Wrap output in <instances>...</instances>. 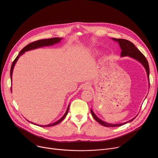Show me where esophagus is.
I'll use <instances>...</instances> for the list:
<instances>
[{"label":"esophagus","mask_w":158,"mask_h":158,"mask_svg":"<svg viewBox=\"0 0 158 158\" xmlns=\"http://www.w3.org/2000/svg\"><path fill=\"white\" fill-rule=\"evenodd\" d=\"M89 85H87V84H86V85H85L84 86H83V89H89Z\"/></svg>","instance_id":"1"}]
</instances>
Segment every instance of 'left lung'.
<instances>
[{
  "instance_id": "obj_1",
  "label": "left lung",
  "mask_w": 158,
  "mask_h": 158,
  "mask_svg": "<svg viewBox=\"0 0 158 158\" xmlns=\"http://www.w3.org/2000/svg\"><path fill=\"white\" fill-rule=\"evenodd\" d=\"M113 40L114 41H117V42L118 43L119 46L120 47V48L122 50V52L120 54L121 57H125V56H128L131 58H133V59L136 60V61H139L141 64H142L143 67L145 68L147 74V77L149 81V66L148 61L146 59V57L144 56V55L139 50L135 47V45L131 42L130 41L125 40V39H116V38H112ZM149 86H150V83H149ZM91 113H92V117L94 118L100 124H101L102 126H105V127H118L124 125L127 123H129L133 120L136 117L133 118L132 119L123 122L121 123H107L106 122L102 120H101L99 118H98L96 114L94 113L93 110L91 109Z\"/></svg>"
}]
</instances>
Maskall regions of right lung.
Listing matches in <instances>:
<instances>
[{"label": "right lung", "instance_id": "1", "mask_svg": "<svg viewBox=\"0 0 158 158\" xmlns=\"http://www.w3.org/2000/svg\"><path fill=\"white\" fill-rule=\"evenodd\" d=\"M63 38H50V39H44V40H38V41H34V42H32L29 44H28L27 45H26V47H25L24 48H22V51L20 52V53L19 54V55L17 56V57H16V59L14 60V61L12 63V65H11V70H10V76H11V80L12 81V73H13V69H14V66L16 63V61H18L19 58L20 57V56H22L25 52L26 51H31V50H33V49H36V48H40V47H45V46H51V45H53L54 44H58L60 42V41L62 40ZM69 106L70 105L68 106V107H67V110H66L65 113L64 114V115L63 116V117L59 120H57L52 123H51V124H48V125H45V126H41V125H38V124H36V123H35L33 122H31V123L32 124H35V125L36 126H40V127H51V126H54L56 125H57V124L60 123L65 117L68 114V112H69Z\"/></svg>", "mask_w": 158, "mask_h": 158}]
</instances>
